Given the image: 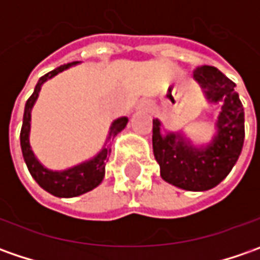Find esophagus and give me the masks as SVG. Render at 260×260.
I'll list each match as a JSON object with an SVG mask.
<instances>
[{
  "label": "esophagus",
  "instance_id": "34e87169",
  "mask_svg": "<svg viewBox=\"0 0 260 260\" xmlns=\"http://www.w3.org/2000/svg\"><path fill=\"white\" fill-rule=\"evenodd\" d=\"M139 107H140V108H146V110L149 108V105L146 104V103H140V105H139Z\"/></svg>",
  "mask_w": 260,
  "mask_h": 260
}]
</instances>
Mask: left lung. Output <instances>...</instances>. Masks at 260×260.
<instances>
[{"instance_id":"obj_1","label":"left lung","mask_w":260,"mask_h":260,"mask_svg":"<svg viewBox=\"0 0 260 260\" xmlns=\"http://www.w3.org/2000/svg\"><path fill=\"white\" fill-rule=\"evenodd\" d=\"M194 78L213 103L223 101L217 136L204 149L188 145L179 135L160 133L153 120V153L166 182L188 191H207L218 185L233 169L245 142V110L236 84L214 66H198Z\"/></svg>"}]
</instances>
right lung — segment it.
Listing matches in <instances>:
<instances>
[{
	"label": "right lung",
	"instance_id": "1",
	"mask_svg": "<svg viewBox=\"0 0 260 260\" xmlns=\"http://www.w3.org/2000/svg\"><path fill=\"white\" fill-rule=\"evenodd\" d=\"M76 62L72 63H66V65L59 66L53 71L47 72L43 75L37 85L35 88V92L30 95V98L27 100L24 107V115H23V125H21V132H20V145H21V150H23V157L25 160V165L28 168L31 176L35 178V181L40 185L43 189L47 192L56 195V197H76V195L85 194L88 191L94 189L95 186L101 184V181L104 179L105 174V165L108 162V157L111 155V147L108 146L107 149H103L98 155L95 156L92 160L78 165L75 168H71L63 172H53L49 171L39 164V160L35 157V153L30 147V142H28V132H30V111L31 107L35 104V101L39 96V91L46 82L47 79L53 78L57 75L59 72L68 69L69 66L75 65ZM127 118L121 117L118 120H115L111 128H110V135H108V142H111L115 136L118 135L127 124Z\"/></svg>",
	"mask_w": 260,
	"mask_h": 260
}]
</instances>
